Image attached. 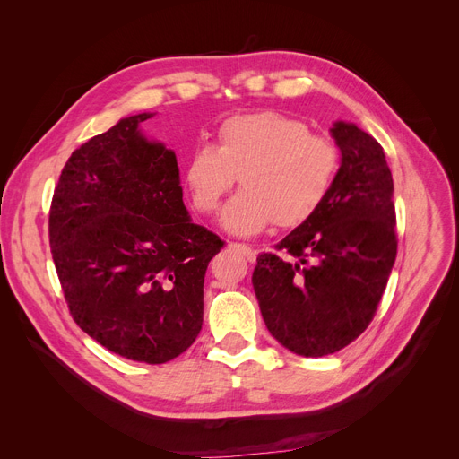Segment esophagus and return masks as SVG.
Masks as SVG:
<instances>
[{
    "label": "esophagus",
    "mask_w": 459,
    "mask_h": 459,
    "mask_svg": "<svg viewBox=\"0 0 459 459\" xmlns=\"http://www.w3.org/2000/svg\"><path fill=\"white\" fill-rule=\"evenodd\" d=\"M229 247H230V249H236V251H239V253L246 255V256H253V255H255L253 247H249V246H246V244H236V242H229Z\"/></svg>",
    "instance_id": "1"
}]
</instances>
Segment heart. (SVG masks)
Instances as JSON below:
<instances>
[{
    "label": "heart",
    "instance_id": "1",
    "mask_svg": "<svg viewBox=\"0 0 459 459\" xmlns=\"http://www.w3.org/2000/svg\"><path fill=\"white\" fill-rule=\"evenodd\" d=\"M339 149L301 120L275 111L236 115L186 158L182 178L191 203L213 212L239 175L244 189L221 213L230 234L255 236L272 223L296 227L315 215L339 173Z\"/></svg>",
    "mask_w": 459,
    "mask_h": 459
}]
</instances>
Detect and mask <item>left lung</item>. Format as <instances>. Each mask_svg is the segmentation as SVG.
Wrapping results in <instances>:
<instances>
[{
    "label": "left lung",
    "instance_id": "8db88e82",
    "mask_svg": "<svg viewBox=\"0 0 459 459\" xmlns=\"http://www.w3.org/2000/svg\"><path fill=\"white\" fill-rule=\"evenodd\" d=\"M341 167L318 212L277 249L262 253L253 288L273 339L298 355L324 357L372 322L396 260L393 175L381 144L336 120Z\"/></svg>",
    "mask_w": 459,
    "mask_h": 459
}]
</instances>
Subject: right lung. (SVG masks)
<instances>
[{
	"label": "right lung",
	"instance_id": "obj_1",
	"mask_svg": "<svg viewBox=\"0 0 459 459\" xmlns=\"http://www.w3.org/2000/svg\"><path fill=\"white\" fill-rule=\"evenodd\" d=\"M139 113L72 152L50 208V247L74 322L109 351L161 365L203 327L208 262L223 242L182 201L177 156Z\"/></svg>",
	"mask_w": 459,
	"mask_h": 459
}]
</instances>
